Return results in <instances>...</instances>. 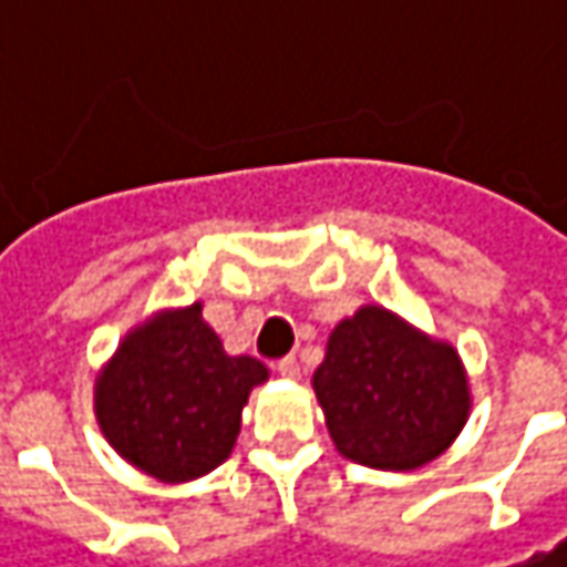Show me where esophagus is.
Returning a JSON list of instances; mask_svg holds the SVG:
<instances>
[{"label": "esophagus", "mask_w": 567, "mask_h": 567, "mask_svg": "<svg viewBox=\"0 0 567 567\" xmlns=\"http://www.w3.org/2000/svg\"><path fill=\"white\" fill-rule=\"evenodd\" d=\"M276 371H279V374H282L285 381H298V378H301V364H298V358H282V361H279V364H276Z\"/></svg>", "instance_id": "obj_1"}]
</instances>
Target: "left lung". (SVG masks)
<instances>
[{
	"label": "left lung",
	"instance_id": "1",
	"mask_svg": "<svg viewBox=\"0 0 567 567\" xmlns=\"http://www.w3.org/2000/svg\"><path fill=\"white\" fill-rule=\"evenodd\" d=\"M310 383L336 451L390 473L444 454L473 409L454 346L381 305H361L336 323Z\"/></svg>",
	"mask_w": 567,
	"mask_h": 567
}]
</instances>
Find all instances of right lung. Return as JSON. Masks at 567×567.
Segmentation results:
<instances>
[{
  "instance_id": "right-lung-1",
  "label": "right lung",
  "mask_w": 567,
  "mask_h": 567,
  "mask_svg": "<svg viewBox=\"0 0 567 567\" xmlns=\"http://www.w3.org/2000/svg\"><path fill=\"white\" fill-rule=\"evenodd\" d=\"M269 381L254 355H228L203 301L155 310L123 336L94 381L101 434L130 466L177 485L235 451L250 390Z\"/></svg>"
}]
</instances>
